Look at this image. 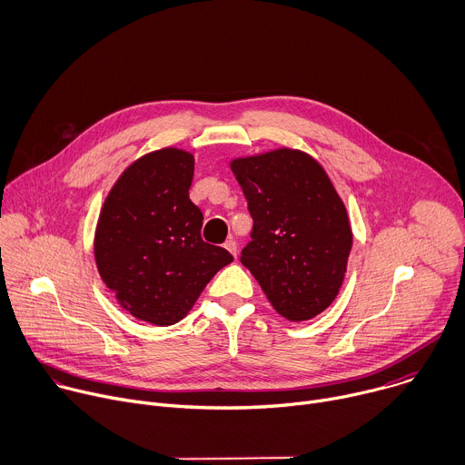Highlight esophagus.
<instances>
[{"label":"esophagus","mask_w":465,"mask_h":465,"mask_svg":"<svg viewBox=\"0 0 465 465\" xmlns=\"http://www.w3.org/2000/svg\"><path fill=\"white\" fill-rule=\"evenodd\" d=\"M223 247H225L232 256H236V252H238V243H236L234 238H229V240L223 243Z\"/></svg>","instance_id":"34e87169"}]
</instances>
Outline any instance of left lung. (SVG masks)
Here are the masks:
<instances>
[{
	"instance_id": "left-lung-1",
	"label": "left lung",
	"mask_w": 465,
	"mask_h": 465,
	"mask_svg": "<svg viewBox=\"0 0 465 465\" xmlns=\"http://www.w3.org/2000/svg\"><path fill=\"white\" fill-rule=\"evenodd\" d=\"M252 216L242 263L271 306L301 322L337 297L351 249L346 207L322 164L297 148H274L229 163Z\"/></svg>"
}]
</instances>
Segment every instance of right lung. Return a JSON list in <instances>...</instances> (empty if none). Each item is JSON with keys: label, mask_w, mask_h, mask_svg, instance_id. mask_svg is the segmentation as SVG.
Here are the masks:
<instances>
[{"label": "right lung", "mask_w": 465, "mask_h": 465, "mask_svg": "<svg viewBox=\"0 0 465 465\" xmlns=\"http://www.w3.org/2000/svg\"><path fill=\"white\" fill-rule=\"evenodd\" d=\"M194 155L166 146L119 175L99 214L93 252L123 310L170 326L193 310L232 254L202 240L203 214L191 202Z\"/></svg>", "instance_id": "obj_1"}]
</instances>
